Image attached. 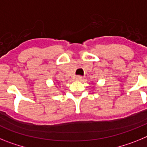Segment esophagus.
<instances>
[{"mask_svg":"<svg viewBox=\"0 0 147 147\" xmlns=\"http://www.w3.org/2000/svg\"><path fill=\"white\" fill-rule=\"evenodd\" d=\"M75 79H76L77 81H81V80H82V76H80V75H78V76H76Z\"/></svg>","mask_w":147,"mask_h":147,"instance_id":"1","label":"esophagus"}]
</instances>
